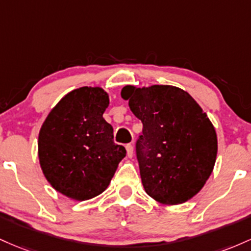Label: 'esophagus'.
<instances>
[{"label":"esophagus","mask_w":251,"mask_h":251,"mask_svg":"<svg viewBox=\"0 0 251 251\" xmlns=\"http://www.w3.org/2000/svg\"><path fill=\"white\" fill-rule=\"evenodd\" d=\"M126 154H128L129 157H133V154H134V147L131 143H128V145L126 146Z\"/></svg>","instance_id":"obj_1"}]
</instances>
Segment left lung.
<instances>
[{"label":"left lung","instance_id":"1","mask_svg":"<svg viewBox=\"0 0 251 251\" xmlns=\"http://www.w3.org/2000/svg\"><path fill=\"white\" fill-rule=\"evenodd\" d=\"M121 95L143 125L136 157L145 191L162 204L187 201L201 190L216 162L217 135L207 115L176 86L128 85Z\"/></svg>","mask_w":251,"mask_h":251}]
</instances>
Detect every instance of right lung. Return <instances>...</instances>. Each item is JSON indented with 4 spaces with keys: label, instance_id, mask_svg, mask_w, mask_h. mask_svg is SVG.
<instances>
[{
    "label": "right lung",
    "instance_id": "add662e5",
    "mask_svg": "<svg viewBox=\"0 0 251 251\" xmlns=\"http://www.w3.org/2000/svg\"><path fill=\"white\" fill-rule=\"evenodd\" d=\"M109 97L100 88H79L52 109L39 133V160L53 188L75 201L98 196L110 184L123 146L103 118Z\"/></svg>",
    "mask_w": 251,
    "mask_h": 251
}]
</instances>
